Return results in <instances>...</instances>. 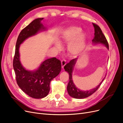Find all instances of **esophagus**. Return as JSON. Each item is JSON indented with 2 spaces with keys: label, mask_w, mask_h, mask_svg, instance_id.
Masks as SVG:
<instances>
[{
  "label": "esophagus",
  "mask_w": 123,
  "mask_h": 123,
  "mask_svg": "<svg viewBox=\"0 0 123 123\" xmlns=\"http://www.w3.org/2000/svg\"><path fill=\"white\" fill-rule=\"evenodd\" d=\"M61 63H62V68H63V67H65V66L66 64V61L65 60H62L61 62Z\"/></svg>",
  "instance_id": "obj_1"
}]
</instances>
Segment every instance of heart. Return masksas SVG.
<instances>
[{
  "label": "heart",
  "instance_id": "1",
  "mask_svg": "<svg viewBox=\"0 0 123 123\" xmlns=\"http://www.w3.org/2000/svg\"><path fill=\"white\" fill-rule=\"evenodd\" d=\"M82 29L77 26L73 25L68 27L62 34V42L69 43L68 51L72 56L80 55L84 49L86 43V34L81 32ZM56 47L58 49H62V46L57 43Z\"/></svg>",
  "mask_w": 123,
  "mask_h": 123
}]
</instances>
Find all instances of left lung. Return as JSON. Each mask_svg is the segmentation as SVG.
<instances>
[{
	"label": "left lung",
	"mask_w": 123,
	"mask_h": 123,
	"mask_svg": "<svg viewBox=\"0 0 123 123\" xmlns=\"http://www.w3.org/2000/svg\"><path fill=\"white\" fill-rule=\"evenodd\" d=\"M93 26L95 28V33L94 37L92 40V43L95 44H102L104 45L106 47L109 49V44L107 39L102 32V31L100 27L98 25H96L95 23H92ZM77 61V58H74V59L71 60L69 63H68L67 65L64 67L65 71L67 72L69 74V82L67 86V91L68 95L75 98H84L88 97L92 95V93H94L100 87L102 81L104 80L105 77L101 82L94 89H92L89 91H81L77 87L73 82L72 79V74L74 70V68L76 62Z\"/></svg>",
	"instance_id": "1"
}]
</instances>
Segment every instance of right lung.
<instances>
[{"label": "right lung", "instance_id": "add662e5", "mask_svg": "<svg viewBox=\"0 0 123 123\" xmlns=\"http://www.w3.org/2000/svg\"><path fill=\"white\" fill-rule=\"evenodd\" d=\"M43 19H34L21 31L16 41L13 61L17 85L23 92L34 98H43L49 94L51 80L60 74L62 69L61 61L56 57L45 60L37 69L33 71L26 69L21 63L20 45L28 37L46 30L41 22Z\"/></svg>", "mask_w": 123, "mask_h": 123}]
</instances>
